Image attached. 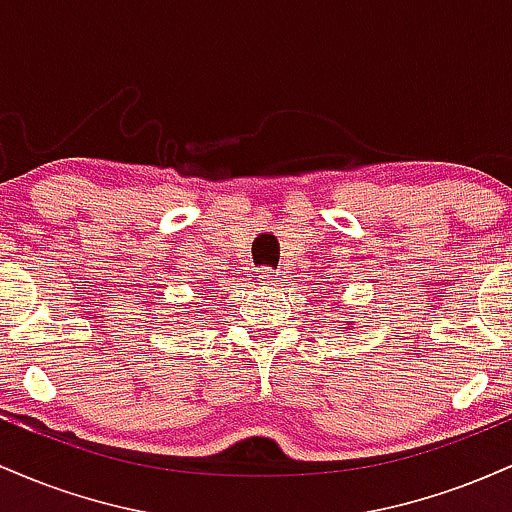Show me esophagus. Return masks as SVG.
<instances>
[{"mask_svg":"<svg viewBox=\"0 0 512 512\" xmlns=\"http://www.w3.org/2000/svg\"><path fill=\"white\" fill-rule=\"evenodd\" d=\"M276 274L274 269H269V267H262V269H257V281H260V284H267V286H272L274 281H276Z\"/></svg>","mask_w":512,"mask_h":512,"instance_id":"obj_1","label":"esophagus"}]
</instances>
